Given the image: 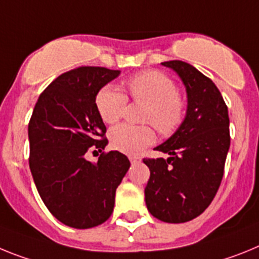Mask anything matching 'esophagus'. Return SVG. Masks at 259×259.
Wrapping results in <instances>:
<instances>
[{"instance_id":"1","label":"esophagus","mask_w":259,"mask_h":259,"mask_svg":"<svg viewBox=\"0 0 259 259\" xmlns=\"http://www.w3.org/2000/svg\"><path fill=\"white\" fill-rule=\"evenodd\" d=\"M129 159L132 163H139L141 161V157L139 156H129Z\"/></svg>"}]
</instances>
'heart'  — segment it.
I'll list each match as a JSON object with an SVG mask.
<instances>
[{
  "mask_svg": "<svg viewBox=\"0 0 259 259\" xmlns=\"http://www.w3.org/2000/svg\"><path fill=\"white\" fill-rule=\"evenodd\" d=\"M130 94L136 100L147 105L143 121L152 123L159 133L168 136L180 125L185 103L177 92L176 84L160 71H145L127 82ZM126 95L116 86L103 87L96 95V109L105 123H114L122 117ZM155 132L150 126H132L122 123L113 127L109 139L113 148L129 155H138L155 142Z\"/></svg>",
  "mask_w": 259,
  "mask_h": 259,
  "instance_id": "heart-1",
  "label": "heart"
}]
</instances>
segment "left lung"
<instances>
[{"label": "left lung", "instance_id": "8db88e82", "mask_svg": "<svg viewBox=\"0 0 259 259\" xmlns=\"http://www.w3.org/2000/svg\"><path fill=\"white\" fill-rule=\"evenodd\" d=\"M172 69L186 90L188 107L179 129L155 147L168 154L145 159L150 180L146 206L167 223H185L201 215L219 189L229 150L228 108L215 83L183 61L161 62Z\"/></svg>", "mask_w": 259, "mask_h": 259}]
</instances>
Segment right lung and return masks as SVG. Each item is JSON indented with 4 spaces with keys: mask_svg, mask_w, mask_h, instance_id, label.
<instances>
[{
    "mask_svg": "<svg viewBox=\"0 0 259 259\" xmlns=\"http://www.w3.org/2000/svg\"><path fill=\"white\" fill-rule=\"evenodd\" d=\"M120 70L82 66L64 73L44 90L28 123L30 169L51 213L65 226L86 229L104 223L114 207L117 186L130 167L118 151L84 157L90 148L104 150V122L96 109L98 92Z\"/></svg>",
    "mask_w": 259,
    "mask_h": 259,
    "instance_id": "obj_1",
    "label": "right lung"
}]
</instances>
